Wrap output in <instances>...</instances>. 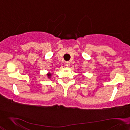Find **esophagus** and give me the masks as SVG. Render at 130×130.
Returning <instances> with one entry per match:
<instances>
[{
  "instance_id": "1",
  "label": "esophagus",
  "mask_w": 130,
  "mask_h": 130,
  "mask_svg": "<svg viewBox=\"0 0 130 130\" xmlns=\"http://www.w3.org/2000/svg\"><path fill=\"white\" fill-rule=\"evenodd\" d=\"M65 65H66L67 67H70V62H65Z\"/></svg>"
}]
</instances>
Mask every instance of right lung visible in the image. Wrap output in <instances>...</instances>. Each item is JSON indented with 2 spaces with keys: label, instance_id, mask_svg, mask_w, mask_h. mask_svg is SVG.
<instances>
[{
  "label": "right lung",
  "instance_id": "1",
  "mask_svg": "<svg viewBox=\"0 0 130 130\" xmlns=\"http://www.w3.org/2000/svg\"><path fill=\"white\" fill-rule=\"evenodd\" d=\"M48 77H50V76H51V74H49L48 75Z\"/></svg>",
  "mask_w": 130,
  "mask_h": 130
}]
</instances>
